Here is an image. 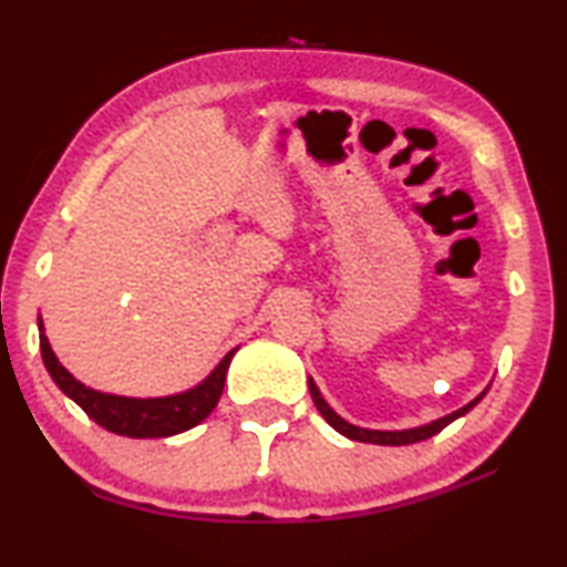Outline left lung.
Listing matches in <instances>:
<instances>
[{
	"label": "left lung",
	"instance_id": "1",
	"mask_svg": "<svg viewBox=\"0 0 567 567\" xmlns=\"http://www.w3.org/2000/svg\"><path fill=\"white\" fill-rule=\"evenodd\" d=\"M308 388H310V398H313L316 409L321 411V416L329 421V424L337 429L339 434H344L347 440H354V442H370V444H385V446H403V444H413V442H424V440H429V436L440 434L444 426H450L454 419L465 416V413L473 409V405L481 403L483 395L488 393V388H485L483 393L475 398V401H470L467 405H462L460 411L450 413V416L432 421V424H424V426H416V429H403V432H378V429H362V426H354V424H349V421L341 419L339 413L333 411L331 405L323 401L321 390H318V385L310 378H308Z\"/></svg>",
	"mask_w": 567,
	"mask_h": 567
}]
</instances>
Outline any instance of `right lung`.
Wrapping results in <instances>:
<instances>
[{"label": "right lung", "mask_w": 567, "mask_h": 567, "mask_svg": "<svg viewBox=\"0 0 567 567\" xmlns=\"http://www.w3.org/2000/svg\"><path fill=\"white\" fill-rule=\"evenodd\" d=\"M38 329H41L43 364L55 385L63 390V395H69L86 416L105 426L107 432L133 436V440H162V436L182 434L210 416V411L220 401L223 385H226L228 364L236 354V349L228 352L200 385L189 388L185 393L164 398H125L100 393V390H92L84 382H79L53 354L43 333V321H38Z\"/></svg>", "instance_id": "right-lung-1"}]
</instances>
